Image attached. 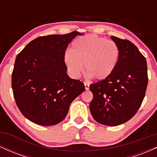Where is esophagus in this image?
Returning <instances> with one entry per match:
<instances>
[{
  "mask_svg": "<svg viewBox=\"0 0 157 157\" xmlns=\"http://www.w3.org/2000/svg\"><path fill=\"white\" fill-rule=\"evenodd\" d=\"M84 85H85V88H86V90H89V84L85 82Z\"/></svg>",
  "mask_w": 157,
  "mask_h": 157,
  "instance_id": "obj_1",
  "label": "esophagus"
}]
</instances>
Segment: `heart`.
Returning a JSON list of instances; mask_svg holds the SVG:
<instances>
[{"instance_id":"obj_1","label":"heart","mask_w":157,"mask_h":157,"mask_svg":"<svg viewBox=\"0 0 157 157\" xmlns=\"http://www.w3.org/2000/svg\"><path fill=\"white\" fill-rule=\"evenodd\" d=\"M118 46L112 40L94 35L78 37L72 42L71 51L64 55V62L70 75L75 78L85 71L89 77L104 80L111 76L117 65Z\"/></svg>"}]
</instances>
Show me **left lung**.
Listing matches in <instances>:
<instances>
[{
    "mask_svg": "<svg viewBox=\"0 0 157 157\" xmlns=\"http://www.w3.org/2000/svg\"><path fill=\"white\" fill-rule=\"evenodd\" d=\"M111 37L120 51L117 65L109 78L90 86V111L99 123L117 126L128 121L140 109L148 79L145 57L137 47L127 40Z\"/></svg>",
    "mask_w": 157,
    "mask_h": 157,
    "instance_id": "1",
    "label": "left lung"
}]
</instances>
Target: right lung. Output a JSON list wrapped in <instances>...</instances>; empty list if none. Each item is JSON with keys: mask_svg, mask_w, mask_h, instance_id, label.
Returning <instances> with one entry per match:
<instances>
[{"mask_svg": "<svg viewBox=\"0 0 157 157\" xmlns=\"http://www.w3.org/2000/svg\"><path fill=\"white\" fill-rule=\"evenodd\" d=\"M39 37L17 55L12 75V87L17 107L29 120L44 126L59 123L69 106L85 91L82 82L70 78L64 55L68 44L77 35Z\"/></svg>", "mask_w": 157, "mask_h": 157, "instance_id": "obj_1", "label": "right lung"}]
</instances>
